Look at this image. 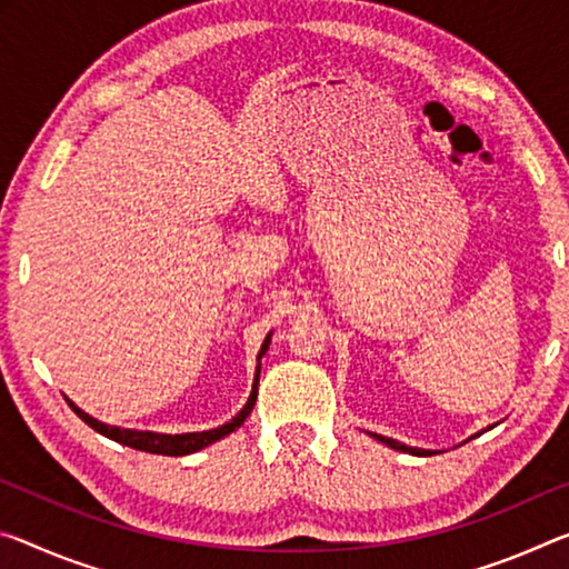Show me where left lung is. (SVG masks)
Returning a JSON list of instances; mask_svg holds the SVG:
<instances>
[{
    "instance_id": "1",
    "label": "left lung",
    "mask_w": 569,
    "mask_h": 569,
    "mask_svg": "<svg viewBox=\"0 0 569 569\" xmlns=\"http://www.w3.org/2000/svg\"><path fill=\"white\" fill-rule=\"evenodd\" d=\"M369 436H372V438H377V440H380V443H385V446H390V448H395V450H402V453H412V456H432V450H422V448H412V446H405V443H400V440H392V438L377 436V432H369Z\"/></svg>"
}]
</instances>
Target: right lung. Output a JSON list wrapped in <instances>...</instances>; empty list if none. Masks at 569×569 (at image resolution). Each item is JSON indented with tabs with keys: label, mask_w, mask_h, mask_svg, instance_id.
<instances>
[{
	"label": "right lung",
	"mask_w": 569,
	"mask_h": 569,
	"mask_svg": "<svg viewBox=\"0 0 569 569\" xmlns=\"http://www.w3.org/2000/svg\"><path fill=\"white\" fill-rule=\"evenodd\" d=\"M268 345H270V333L266 337L263 347H260V351H258V359L266 355ZM258 377H260V365H258L256 382H252V390H250V398L246 402V408H242L230 422H224V426L212 428V430H202V432H177V436H169V432H151V430H131V428H119V426H106V422L90 418V415L80 410L76 402L68 400V405L73 408V412L78 415L80 420L88 422V426L93 428L96 432H101V436L116 440V443L137 448V450H147V453H159V456H187V453H197V450L212 446L214 440L230 436L232 430H238L242 422H246V418L250 415L252 405H256V398H258Z\"/></svg>",
	"instance_id": "add662e5"
}]
</instances>
